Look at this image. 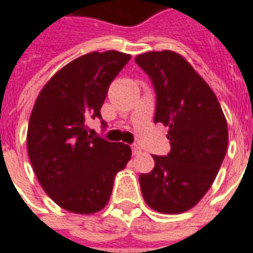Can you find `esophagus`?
Listing matches in <instances>:
<instances>
[{
	"label": "esophagus",
	"mask_w": 253,
	"mask_h": 253,
	"mask_svg": "<svg viewBox=\"0 0 253 253\" xmlns=\"http://www.w3.org/2000/svg\"><path fill=\"white\" fill-rule=\"evenodd\" d=\"M131 150H132V155H134V156H139V155L142 154V148H140L138 144H132V146H131Z\"/></svg>",
	"instance_id": "34e87169"
}]
</instances>
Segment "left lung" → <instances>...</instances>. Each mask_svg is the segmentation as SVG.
I'll return each instance as SVG.
<instances>
[{
	"label": "left lung",
	"instance_id": "8db88e82",
	"mask_svg": "<svg viewBox=\"0 0 253 253\" xmlns=\"http://www.w3.org/2000/svg\"><path fill=\"white\" fill-rule=\"evenodd\" d=\"M156 91L155 123L168 127L170 152L140 174V190L155 211L180 214L196 206L215 180L227 151L228 130L216 95L185 57L151 51L135 57Z\"/></svg>",
	"mask_w": 253,
	"mask_h": 253
}]
</instances>
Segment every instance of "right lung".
<instances>
[{
  "mask_svg": "<svg viewBox=\"0 0 253 253\" xmlns=\"http://www.w3.org/2000/svg\"><path fill=\"white\" fill-rule=\"evenodd\" d=\"M130 59L118 51L83 55L55 73L35 101L27 128L30 162L42 188L64 210H102L115 174L131 159L130 146L93 136L86 127L89 118H101L111 81Z\"/></svg>",
  "mask_w": 253,
  "mask_h": 253,
  "instance_id": "1",
  "label": "right lung"
}]
</instances>
